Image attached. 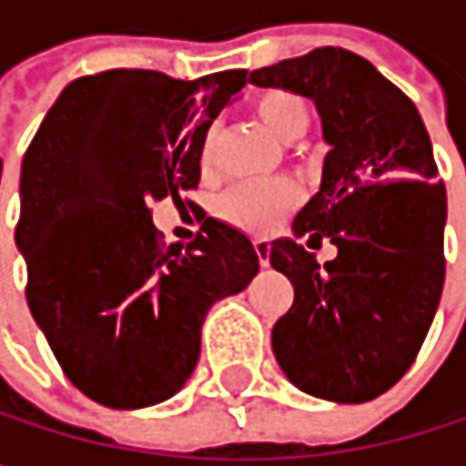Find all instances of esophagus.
I'll use <instances>...</instances> for the list:
<instances>
[{
  "instance_id": "esophagus-1",
  "label": "esophagus",
  "mask_w": 466,
  "mask_h": 466,
  "mask_svg": "<svg viewBox=\"0 0 466 466\" xmlns=\"http://www.w3.org/2000/svg\"><path fill=\"white\" fill-rule=\"evenodd\" d=\"M253 250H256L258 261L267 267V264H269V250H272L269 239H267V237H253Z\"/></svg>"
}]
</instances>
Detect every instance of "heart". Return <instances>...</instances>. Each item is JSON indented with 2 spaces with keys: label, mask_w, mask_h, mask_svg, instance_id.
<instances>
[{
  "label": "heart",
  "mask_w": 466,
  "mask_h": 466,
  "mask_svg": "<svg viewBox=\"0 0 466 466\" xmlns=\"http://www.w3.org/2000/svg\"><path fill=\"white\" fill-rule=\"evenodd\" d=\"M253 110L261 124L280 140H297L308 129V105L302 96L286 88H267L253 99ZM218 132L208 129L199 147L202 169H213ZM299 202V188L291 180H264V183H239L221 197V216L248 232H267L275 227L294 205Z\"/></svg>",
  "instance_id": "obj_1"
}]
</instances>
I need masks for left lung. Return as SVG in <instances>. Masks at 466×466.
I'll use <instances>...</instances> for the list:
<instances>
[{"label": "left lung", "instance_id": "8db88e82", "mask_svg": "<svg viewBox=\"0 0 466 466\" xmlns=\"http://www.w3.org/2000/svg\"><path fill=\"white\" fill-rule=\"evenodd\" d=\"M250 83L310 96L321 113V191L297 213V237H329L324 267L297 239H275L269 264L294 286L272 326L286 378L321 400L370 402L416 361L445 283V183L416 105L345 47L250 72Z\"/></svg>", "mask_w": 466, "mask_h": 466}]
</instances>
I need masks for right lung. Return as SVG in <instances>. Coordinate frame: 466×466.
<instances>
[{"label":"right lung","instance_id":"1","mask_svg":"<svg viewBox=\"0 0 466 466\" xmlns=\"http://www.w3.org/2000/svg\"><path fill=\"white\" fill-rule=\"evenodd\" d=\"M245 75L77 77L24 156L26 302L64 375L99 405L137 410L180 391L210 305L258 272L250 239L216 218L186 250L150 221V202L199 186L202 137Z\"/></svg>","mask_w":466,"mask_h":466}]
</instances>
